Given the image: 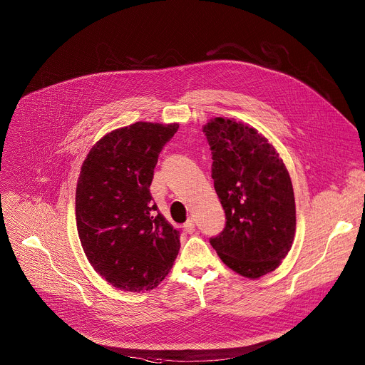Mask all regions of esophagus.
<instances>
[{
    "mask_svg": "<svg viewBox=\"0 0 365 365\" xmlns=\"http://www.w3.org/2000/svg\"><path fill=\"white\" fill-rule=\"evenodd\" d=\"M183 227H185V230L189 232V234H192L193 231H195V220L190 219L187 220L185 224H183Z\"/></svg>",
    "mask_w": 365,
    "mask_h": 365,
    "instance_id": "1",
    "label": "esophagus"
}]
</instances>
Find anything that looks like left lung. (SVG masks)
<instances>
[{"mask_svg":"<svg viewBox=\"0 0 365 365\" xmlns=\"http://www.w3.org/2000/svg\"><path fill=\"white\" fill-rule=\"evenodd\" d=\"M203 133L227 220L210 244L228 268L259 278L278 268L291 250L296 228L291 176L275 148L245 124L215 118Z\"/></svg>","mask_w":365,"mask_h":365,"instance_id":"8db88e82","label":"left lung"}]
</instances>
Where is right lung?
I'll list each match as a JSON object with an SVG mask.
<instances>
[{"instance_id":"obj_1","label":"right lung","mask_w":365,"mask_h":365,"mask_svg":"<svg viewBox=\"0 0 365 365\" xmlns=\"http://www.w3.org/2000/svg\"><path fill=\"white\" fill-rule=\"evenodd\" d=\"M178 124L135 123L111 131L88 152L76 189V221L91 267L114 288L153 289L180 248L173 228L152 202L149 186Z\"/></svg>"}]
</instances>
